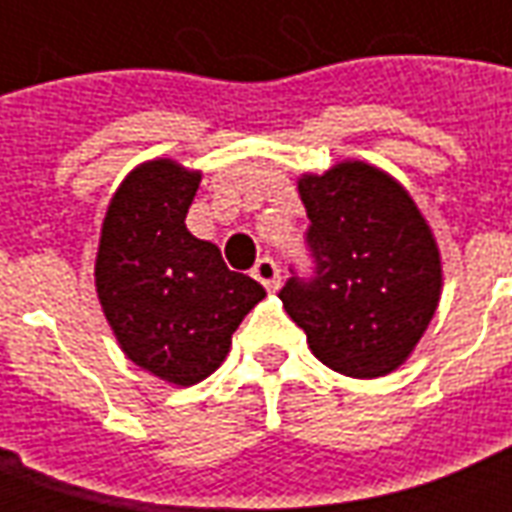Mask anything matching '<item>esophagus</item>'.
Here are the masks:
<instances>
[{
	"label": "esophagus",
	"mask_w": 512,
	"mask_h": 512,
	"mask_svg": "<svg viewBox=\"0 0 512 512\" xmlns=\"http://www.w3.org/2000/svg\"><path fill=\"white\" fill-rule=\"evenodd\" d=\"M252 277H255L266 290L279 288V266L271 257H260V260H257L255 268H252Z\"/></svg>",
	"instance_id": "esophagus-1"
}]
</instances>
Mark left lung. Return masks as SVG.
<instances>
[{
	"instance_id": "left-lung-1",
	"label": "left lung",
	"mask_w": 512,
	"mask_h": 512,
	"mask_svg": "<svg viewBox=\"0 0 512 512\" xmlns=\"http://www.w3.org/2000/svg\"><path fill=\"white\" fill-rule=\"evenodd\" d=\"M299 194L310 274L279 299L304 329L312 354L351 378H378L406 362L436 312V241L406 189L381 169L345 161L304 175Z\"/></svg>"
}]
</instances>
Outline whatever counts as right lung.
<instances>
[{"label": "right lung", "instance_id": "right-lung-1", "mask_svg": "<svg viewBox=\"0 0 512 512\" xmlns=\"http://www.w3.org/2000/svg\"><path fill=\"white\" fill-rule=\"evenodd\" d=\"M200 172L158 158L112 197L95 260V288L134 365L191 386L222 365L238 323L266 296L224 266L222 252L186 230Z\"/></svg>", "mask_w": 512, "mask_h": 512}]
</instances>
